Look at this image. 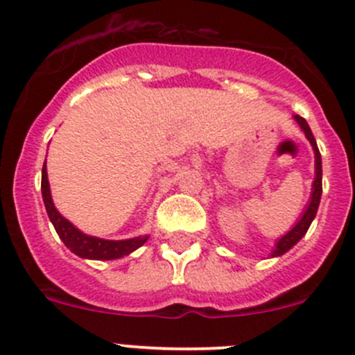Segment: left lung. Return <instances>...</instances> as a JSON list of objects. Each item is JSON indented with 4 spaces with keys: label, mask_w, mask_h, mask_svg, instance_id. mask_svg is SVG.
<instances>
[{
    "label": "left lung",
    "mask_w": 355,
    "mask_h": 355,
    "mask_svg": "<svg viewBox=\"0 0 355 355\" xmlns=\"http://www.w3.org/2000/svg\"><path fill=\"white\" fill-rule=\"evenodd\" d=\"M295 119H297V123L300 125V128L305 132V137L309 139V142L312 144V149H314V154H315V180H314V185H312V196H311V202H309L307 209H305L304 216H302L300 220H298L297 225L293 227V229L290 230V232L286 234V236H283L279 239V243L276 244V250H274L272 257H279V254L286 253L290 248H293L295 244L298 243V241L302 239V237L305 236V232L309 230V227H311L312 220H314L315 213H318V208H319V201H321V192H322V166H321V154H319V149H318V144H315V139L314 135H312L311 128H309L307 121H305L302 116L295 114Z\"/></svg>",
    "instance_id": "left-lung-1"
}]
</instances>
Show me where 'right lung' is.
Returning <instances> with one entry per match:
<instances>
[{"label": "right lung", "mask_w": 355, "mask_h": 355, "mask_svg": "<svg viewBox=\"0 0 355 355\" xmlns=\"http://www.w3.org/2000/svg\"><path fill=\"white\" fill-rule=\"evenodd\" d=\"M41 192H43L44 208H46L48 216H50L58 237H60V239L64 241L65 246H67L72 253L78 254V257L92 258V260H114V258H121L125 257V254H130L132 251H135L137 248H140L147 239H149V236H139L126 241H107L79 232L71 222H67V220L55 209L53 201H51L50 196V184H48L46 161H44L43 171H41Z\"/></svg>", "instance_id": "1"}]
</instances>
